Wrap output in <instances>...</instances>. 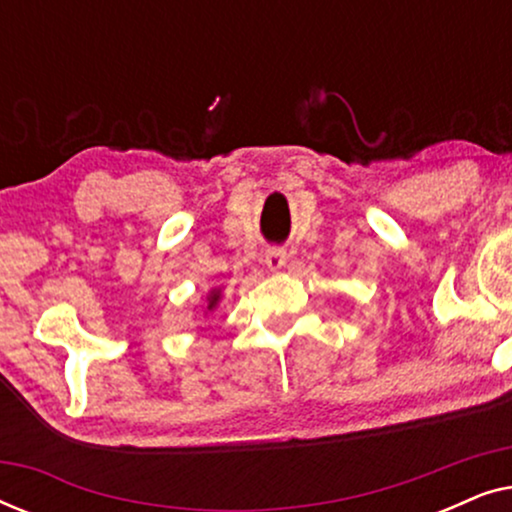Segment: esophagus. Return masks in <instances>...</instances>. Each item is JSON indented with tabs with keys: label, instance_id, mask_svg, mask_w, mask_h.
<instances>
[{
	"label": "esophagus",
	"instance_id": "1",
	"mask_svg": "<svg viewBox=\"0 0 512 512\" xmlns=\"http://www.w3.org/2000/svg\"><path fill=\"white\" fill-rule=\"evenodd\" d=\"M263 261H265V265H268V270H272V272L282 270L286 263V251L282 247H270L268 251H265Z\"/></svg>",
	"mask_w": 512,
	"mask_h": 512
}]
</instances>
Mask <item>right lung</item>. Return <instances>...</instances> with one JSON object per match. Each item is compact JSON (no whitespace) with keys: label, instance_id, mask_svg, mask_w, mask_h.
I'll return each instance as SVG.
<instances>
[{"label":"right lung","instance_id":"add662e5","mask_svg":"<svg viewBox=\"0 0 512 512\" xmlns=\"http://www.w3.org/2000/svg\"><path fill=\"white\" fill-rule=\"evenodd\" d=\"M219 298H221L219 289H214L212 293H209V296H207V310H214V307L219 305Z\"/></svg>","mask_w":512,"mask_h":512}]
</instances>
